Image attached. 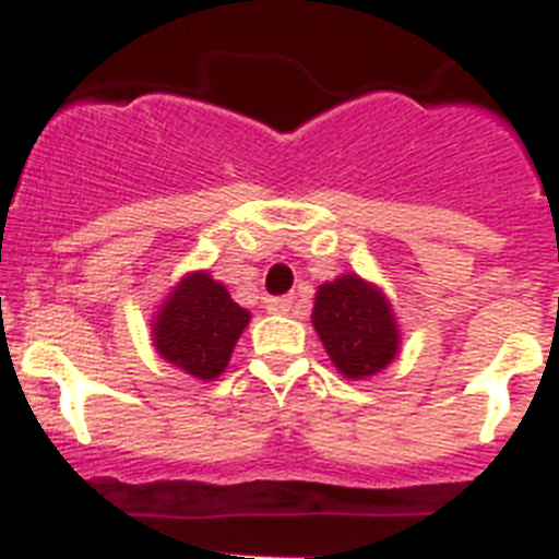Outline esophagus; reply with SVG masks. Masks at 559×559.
Segmentation results:
<instances>
[{
	"label": "esophagus",
	"mask_w": 559,
	"mask_h": 559,
	"mask_svg": "<svg viewBox=\"0 0 559 559\" xmlns=\"http://www.w3.org/2000/svg\"><path fill=\"white\" fill-rule=\"evenodd\" d=\"M265 308L271 313H288L294 308V297H271L265 299Z\"/></svg>",
	"instance_id": "obj_1"
}]
</instances>
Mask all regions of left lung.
<instances>
[{
    "label": "left lung",
    "instance_id": "8db88e82",
    "mask_svg": "<svg viewBox=\"0 0 559 559\" xmlns=\"http://www.w3.org/2000/svg\"><path fill=\"white\" fill-rule=\"evenodd\" d=\"M313 328L338 373L347 379L379 373L399 350V331L388 299L353 274L317 290Z\"/></svg>",
    "mask_w": 559,
    "mask_h": 559
}]
</instances>
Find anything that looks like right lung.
I'll use <instances>...</instances> for the list:
<instances>
[{"label": "right lung", "mask_w": 559, "mask_h": 559, "mask_svg": "<svg viewBox=\"0 0 559 559\" xmlns=\"http://www.w3.org/2000/svg\"><path fill=\"white\" fill-rule=\"evenodd\" d=\"M248 325V311L209 274L186 276L171 290L155 322V347L194 379L212 381L226 370L231 350Z\"/></svg>", "instance_id": "1"}]
</instances>
